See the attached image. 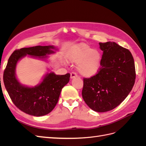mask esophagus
Here are the masks:
<instances>
[{
    "label": "esophagus",
    "mask_w": 146,
    "mask_h": 146,
    "mask_svg": "<svg viewBox=\"0 0 146 146\" xmlns=\"http://www.w3.org/2000/svg\"><path fill=\"white\" fill-rule=\"evenodd\" d=\"M77 77V74L76 72H72L70 73V78H74Z\"/></svg>",
    "instance_id": "obj_1"
}]
</instances>
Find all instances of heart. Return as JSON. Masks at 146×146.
Wrapping results in <instances>:
<instances>
[{"instance_id":"heart-1","label":"heart","mask_w":146,"mask_h":146,"mask_svg":"<svg viewBox=\"0 0 146 146\" xmlns=\"http://www.w3.org/2000/svg\"><path fill=\"white\" fill-rule=\"evenodd\" d=\"M68 58L70 62L78 63V71L84 77L93 76L100 69L101 56L99 52L85 43L74 47L69 51Z\"/></svg>"}]
</instances>
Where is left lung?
Wrapping results in <instances>:
<instances>
[{"mask_svg":"<svg viewBox=\"0 0 146 146\" xmlns=\"http://www.w3.org/2000/svg\"><path fill=\"white\" fill-rule=\"evenodd\" d=\"M103 55L94 76L83 78L82 97L90 108L106 112L115 108L129 95L135 82L133 57L114 42H99Z\"/></svg>","mask_w":146,"mask_h":146,"instance_id":"obj_1","label":"left lung"}]
</instances>
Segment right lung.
Wrapping results in <instances>:
<instances>
[{"mask_svg": "<svg viewBox=\"0 0 146 146\" xmlns=\"http://www.w3.org/2000/svg\"><path fill=\"white\" fill-rule=\"evenodd\" d=\"M52 46H37L22 48L13 52L3 72V83L12 102L22 111L35 116H44L55 108L62 88L69 81L70 74H47L37 86L29 88L21 85L15 76L16 64L26 55L36 57L46 56L54 53Z\"/></svg>", "mask_w": 146, "mask_h": 146, "instance_id": "1", "label": "right lung"}]
</instances>
